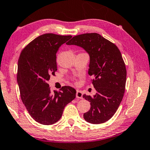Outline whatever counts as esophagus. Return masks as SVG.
Instances as JSON below:
<instances>
[{
  "label": "esophagus",
  "instance_id": "obj_1",
  "mask_svg": "<svg viewBox=\"0 0 150 150\" xmlns=\"http://www.w3.org/2000/svg\"><path fill=\"white\" fill-rule=\"evenodd\" d=\"M76 97L77 98H79V99H82L83 98V93L81 91L77 90V93H76Z\"/></svg>",
  "mask_w": 150,
  "mask_h": 150
}]
</instances>
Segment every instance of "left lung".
<instances>
[{
	"label": "left lung",
	"mask_w": 150,
	"mask_h": 150,
	"mask_svg": "<svg viewBox=\"0 0 150 150\" xmlns=\"http://www.w3.org/2000/svg\"><path fill=\"white\" fill-rule=\"evenodd\" d=\"M67 45H75L84 49L89 56L88 74L96 93L83 95L91 108L83 118L91 124H101L113 117L123 98L127 71L121 53L117 46L96 33L74 36Z\"/></svg>",
	"instance_id": "8db88e82"
}]
</instances>
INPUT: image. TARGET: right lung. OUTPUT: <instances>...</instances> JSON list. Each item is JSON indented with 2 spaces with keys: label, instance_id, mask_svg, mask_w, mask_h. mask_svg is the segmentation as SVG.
I'll return each instance as SVG.
<instances>
[{
  "label": "right lung",
  "instance_id": "right-lung-1",
  "mask_svg": "<svg viewBox=\"0 0 150 150\" xmlns=\"http://www.w3.org/2000/svg\"><path fill=\"white\" fill-rule=\"evenodd\" d=\"M71 38L45 33L31 42L20 54L17 79L21 100L31 117L42 125L57 122L64 107L75 98L74 88L64 86L61 91H52L47 83L57 71L56 54Z\"/></svg>",
  "mask_w": 150,
  "mask_h": 150
}]
</instances>
